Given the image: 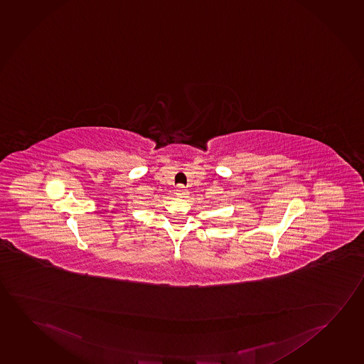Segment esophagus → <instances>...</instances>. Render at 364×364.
<instances>
[{
    "label": "esophagus",
    "mask_w": 364,
    "mask_h": 364,
    "mask_svg": "<svg viewBox=\"0 0 364 364\" xmlns=\"http://www.w3.org/2000/svg\"><path fill=\"white\" fill-rule=\"evenodd\" d=\"M175 194L179 198H184L185 196H188V190L185 189L184 185H178L175 189Z\"/></svg>",
    "instance_id": "esophagus-1"
}]
</instances>
